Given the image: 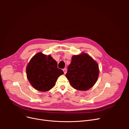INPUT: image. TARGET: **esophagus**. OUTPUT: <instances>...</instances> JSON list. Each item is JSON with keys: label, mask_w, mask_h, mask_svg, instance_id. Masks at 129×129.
I'll return each instance as SVG.
<instances>
[{"label": "esophagus", "mask_w": 129, "mask_h": 129, "mask_svg": "<svg viewBox=\"0 0 129 129\" xmlns=\"http://www.w3.org/2000/svg\"><path fill=\"white\" fill-rule=\"evenodd\" d=\"M63 71H64V74H66V73H67V69H63Z\"/></svg>", "instance_id": "esophagus-1"}]
</instances>
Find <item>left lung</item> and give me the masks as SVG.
Segmentation results:
<instances>
[{
    "instance_id": "1",
    "label": "left lung",
    "mask_w": 129,
    "mask_h": 129,
    "mask_svg": "<svg viewBox=\"0 0 129 129\" xmlns=\"http://www.w3.org/2000/svg\"><path fill=\"white\" fill-rule=\"evenodd\" d=\"M66 77L71 86L78 90H87L96 83L99 73L97 63L88 54L73 55Z\"/></svg>"
}]
</instances>
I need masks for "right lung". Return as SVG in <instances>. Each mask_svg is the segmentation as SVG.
Instances as JSON below:
<instances>
[{
  "mask_svg": "<svg viewBox=\"0 0 129 129\" xmlns=\"http://www.w3.org/2000/svg\"><path fill=\"white\" fill-rule=\"evenodd\" d=\"M26 76L34 88L47 91L55 85L58 77L64 72L57 68V63L50 55L41 52L36 54L26 68Z\"/></svg>",
  "mask_w": 129,
  "mask_h": 129,
  "instance_id": "obj_1",
  "label": "right lung"
}]
</instances>
